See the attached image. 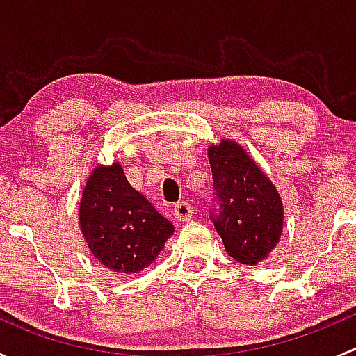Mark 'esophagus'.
Masks as SVG:
<instances>
[{
	"instance_id": "1",
	"label": "esophagus",
	"mask_w": 356,
	"mask_h": 356,
	"mask_svg": "<svg viewBox=\"0 0 356 356\" xmlns=\"http://www.w3.org/2000/svg\"><path fill=\"white\" fill-rule=\"evenodd\" d=\"M174 217H175V220H179V222L191 220L193 207L189 203H186V201H179V203L174 207Z\"/></svg>"
}]
</instances>
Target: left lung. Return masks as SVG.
Returning a JSON list of instances; mask_svg holds the SVG:
<instances>
[{"mask_svg": "<svg viewBox=\"0 0 356 356\" xmlns=\"http://www.w3.org/2000/svg\"><path fill=\"white\" fill-rule=\"evenodd\" d=\"M213 198L208 217L229 257L257 265L279 243L282 203L267 175L232 141L210 146Z\"/></svg>", "mask_w": 356, "mask_h": 356, "instance_id": "obj_1", "label": "left lung"}]
</instances>
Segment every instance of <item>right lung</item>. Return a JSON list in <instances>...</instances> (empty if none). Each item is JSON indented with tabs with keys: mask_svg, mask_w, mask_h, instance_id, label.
Returning <instances> with one entry per match:
<instances>
[{
	"mask_svg": "<svg viewBox=\"0 0 356 356\" xmlns=\"http://www.w3.org/2000/svg\"><path fill=\"white\" fill-rule=\"evenodd\" d=\"M79 218L96 260L122 275L148 267L174 232V225L129 184L118 163L95 168Z\"/></svg>",
	"mask_w": 356,
	"mask_h": 356,
	"instance_id": "obj_1",
	"label": "right lung"
}]
</instances>
